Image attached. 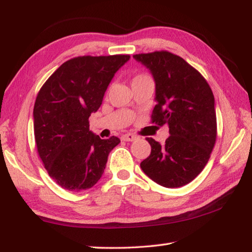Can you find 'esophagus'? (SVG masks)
Returning a JSON list of instances; mask_svg holds the SVG:
<instances>
[{
    "label": "esophagus",
    "mask_w": 252,
    "mask_h": 252,
    "mask_svg": "<svg viewBox=\"0 0 252 252\" xmlns=\"http://www.w3.org/2000/svg\"><path fill=\"white\" fill-rule=\"evenodd\" d=\"M121 139L123 140V141H129V142H132V141H135L136 139V136L135 135H133V134H131V133H126V134H123L122 136H121Z\"/></svg>",
    "instance_id": "esophagus-1"
}]
</instances>
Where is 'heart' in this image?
Here are the masks:
<instances>
[{"mask_svg": "<svg viewBox=\"0 0 252 252\" xmlns=\"http://www.w3.org/2000/svg\"><path fill=\"white\" fill-rule=\"evenodd\" d=\"M149 76L148 75H146V74H140V75H138V76H135L134 78V80H141V79H148ZM133 80V81H134Z\"/></svg>", "mask_w": 252, "mask_h": 252, "instance_id": "obj_1", "label": "heart"}]
</instances>
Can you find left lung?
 Returning a JSON list of instances; mask_svg holds the SVG:
<instances>
[{"mask_svg":"<svg viewBox=\"0 0 252 252\" xmlns=\"http://www.w3.org/2000/svg\"><path fill=\"white\" fill-rule=\"evenodd\" d=\"M133 58L155 79L157 104L152 123H167L170 133L164 144L147 138L151 153L140 167L162 187L186 186L206 167L215 147V96L200 72L176 54L156 51Z\"/></svg>","mask_w":252,"mask_h":252,"instance_id":"1","label":"left lung"}]
</instances>
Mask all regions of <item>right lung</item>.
Segmentation results:
<instances>
[{
    "label": "right lung",
    "instance_id": "right-lung-1",
    "mask_svg": "<svg viewBox=\"0 0 252 252\" xmlns=\"http://www.w3.org/2000/svg\"><path fill=\"white\" fill-rule=\"evenodd\" d=\"M130 55L73 58L63 63L37 93L33 110L37 152L49 176L79 192L100 180L109 153L120 143L89 129L116 72Z\"/></svg>",
    "mask_w": 252,
    "mask_h": 252
}]
</instances>
